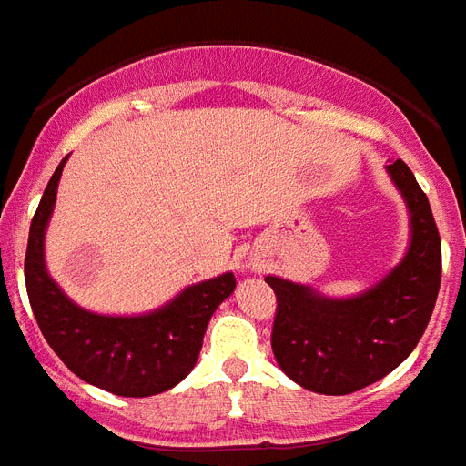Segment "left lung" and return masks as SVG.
I'll return each instance as SVG.
<instances>
[{
    "label": "left lung",
    "instance_id": "left-lung-1",
    "mask_svg": "<svg viewBox=\"0 0 466 466\" xmlns=\"http://www.w3.org/2000/svg\"><path fill=\"white\" fill-rule=\"evenodd\" d=\"M410 210L404 258L380 282L350 299L268 275L278 297L272 354L294 383L320 395H350L376 383L410 357L441 289V234L429 198L402 160L388 165Z\"/></svg>",
    "mask_w": 466,
    "mask_h": 466
}]
</instances>
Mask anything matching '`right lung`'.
Returning a JSON list of instances; mask_svg holds the SVG:
<instances>
[{
    "label": "right lung",
    "mask_w": 466,
    "mask_h": 466,
    "mask_svg": "<svg viewBox=\"0 0 466 466\" xmlns=\"http://www.w3.org/2000/svg\"><path fill=\"white\" fill-rule=\"evenodd\" d=\"M64 157L30 222L25 289L47 344L66 369L119 397H150L184 380L196 366L215 309L237 287L232 272L187 287L143 316H102L74 304L45 268V229L52 218Z\"/></svg>",
    "instance_id": "obj_1"
}]
</instances>
